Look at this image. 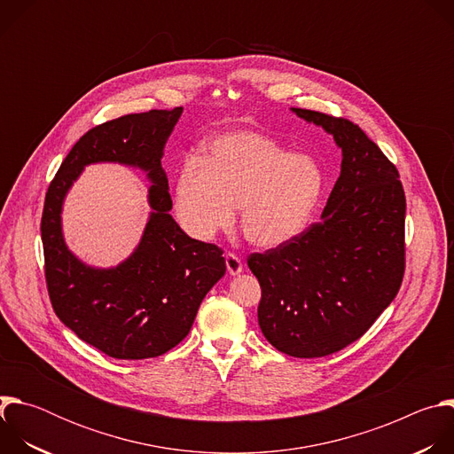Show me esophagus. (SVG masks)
I'll return each instance as SVG.
<instances>
[{
    "instance_id": "esophagus-1",
    "label": "esophagus",
    "mask_w": 454,
    "mask_h": 454,
    "mask_svg": "<svg viewBox=\"0 0 454 454\" xmlns=\"http://www.w3.org/2000/svg\"><path fill=\"white\" fill-rule=\"evenodd\" d=\"M226 268H228V273H230V275H239V273H242L244 266H242L240 256L235 254L233 251H228V253H226Z\"/></svg>"
}]
</instances>
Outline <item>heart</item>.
<instances>
[{
    "mask_svg": "<svg viewBox=\"0 0 454 454\" xmlns=\"http://www.w3.org/2000/svg\"><path fill=\"white\" fill-rule=\"evenodd\" d=\"M325 188L317 161L289 154L256 131H235L212 142L205 160L188 158L176 179L174 208L179 224L196 239H212L235 223L261 247H278L309 224Z\"/></svg>",
    "mask_w": 454,
    "mask_h": 454,
    "instance_id": "b5f03b06",
    "label": "heart"
}]
</instances>
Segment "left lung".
<instances>
[{
	"mask_svg": "<svg viewBox=\"0 0 454 454\" xmlns=\"http://www.w3.org/2000/svg\"><path fill=\"white\" fill-rule=\"evenodd\" d=\"M331 133L341 174L321 221L247 266L261 284L258 325L293 357H323L357 341L397 296L406 270V196L397 167L343 118L293 107Z\"/></svg>",
	"mask_w": 454,
	"mask_h": 454,
	"instance_id": "left-lung-1",
	"label": "left lung"
}]
</instances>
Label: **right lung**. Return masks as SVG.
Returning <instances> with one entry per match:
<instances>
[{
  "label": "right lung",
  "instance_id": "obj_1",
  "mask_svg": "<svg viewBox=\"0 0 454 454\" xmlns=\"http://www.w3.org/2000/svg\"><path fill=\"white\" fill-rule=\"evenodd\" d=\"M181 113L183 107L151 109L90 129L60 163L44 198L41 239L51 307L82 341L114 359H149L174 348L226 271L223 249L190 239L168 214L172 200L161 156ZM98 160L140 166L155 183L143 242L113 270L79 263L59 231L63 196L83 165Z\"/></svg>",
  "mask_w": 454,
  "mask_h": 454
}]
</instances>
